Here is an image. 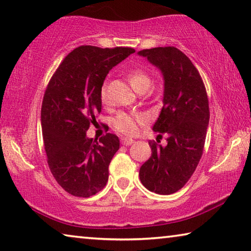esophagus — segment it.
<instances>
[{
	"label": "esophagus",
	"mask_w": 251,
	"mask_h": 251,
	"mask_svg": "<svg viewBox=\"0 0 251 251\" xmlns=\"http://www.w3.org/2000/svg\"><path fill=\"white\" fill-rule=\"evenodd\" d=\"M121 141H122V145L123 146H130V145H132L133 142H134L133 139H131V138H122Z\"/></svg>",
	"instance_id": "obj_1"
}]
</instances>
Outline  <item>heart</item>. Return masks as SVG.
I'll return each mask as SVG.
<instances>
[{"mask_svg":"<svg viewBox=\"0 0 251 251\" xmlns=\"http://www.w3.org/2000/svg\"><path fill=\"white\" fill-rule=\"evenodd\" d=\"M129 80L131 86L138 93L141 91H148L152 84L151 77L146 72L140 71V69H136V71L131 72L129 74ZM101 101L103 103L107 102V93L105 86H103L101 90ZM146 122H147V117L145 114L133 112H120L117 115V118H115L114 126L115 129L126 134V136H136Z\"/></svg>","mask_w":251,"mask_h":251,"instance_id":"1","label":"heart"}]
</instances>
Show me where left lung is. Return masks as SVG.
I'll return each mask as SVG.
<instances>
[{
	"label": "left lung",
	"mask_w": 251,
	"mask_h": 251,
	"mask_svg": "<svg viewBox=\"0 0 251 251\" xmlns=\"http://www.w3.org/2000/svg\"><path fill=\"white\" fill-rule=\"evenodd\" d=\"M139 56L158 68L164 79L163 109L152 126L167 134V145L150 142L151 156L141 166L144 186L157 194L180 190L198 167L210 120L203 80L188 57L175 47L144 49Z\"/></svg>",
	"instance_id": "8db88e82"
}]
</instances>
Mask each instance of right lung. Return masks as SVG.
<instances>
[{
    "mask_svg": "<svg viewBox=\"0 0 251 251\" xmlns=\"http://www.w3.org/2000/svg\"><path fill=\"white\" fill-rule=\"evenodd\" d=\"M136 50L80 46L68 53L45 92L41 126L48 165L69 194L90 198L105 186L120 140L107 133L93 141L87 130L101 112L106 75Z\"/></svg>",
    "mask_w": 251,
    "mask_h": 251,
    "instance_id": "obj_1",
    "label": "right lung"
}]
</instances>
